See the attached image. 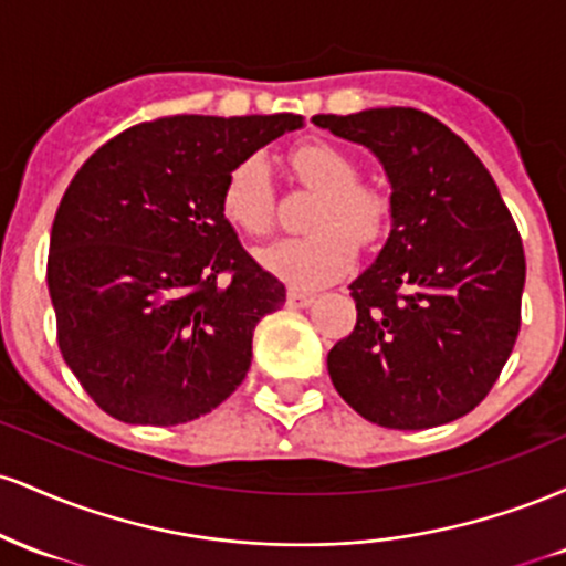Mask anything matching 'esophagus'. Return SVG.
<instances>
[{"mask_svg":"<svg viewBox=\"0 0 566 566\" xmlns=\"http://www.w3.org/2000/svg\"><path fill=\"white\" fill-rule=\"evenodd\" d=\"M316 297L311 292H301V290H290L287 292V305L290 308H308Z\"/></svg>","mask_w":566,"mask_h":566,"instance_id":"esophagus-1","label":"esophagus"}]
</instances>
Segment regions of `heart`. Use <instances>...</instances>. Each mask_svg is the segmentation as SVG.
<instances>
[{
	"instance_id": "obj_1",
	"label": "heart",
	"mask_w": 566,
	"mask_h": 566,
	"mask_svg": "<svg viewBox=\"0 0 566 566\" xmlns=\"http://www.w3.org/2000/svg\"><path fill=\"white\" fill-rule=\"evenodd\" d=\"M305 186L316 188L308 212L311 231L282 237L258 250V263L295 290L327 287L348 274L356 242H378L388 226L391 205L378 188L356 184L359 167L329 143H303L290 157ZM223 216L247 233H265L274 223V188L263 157L233 165L223 184Z\"/></svg>"
}]
</instances>
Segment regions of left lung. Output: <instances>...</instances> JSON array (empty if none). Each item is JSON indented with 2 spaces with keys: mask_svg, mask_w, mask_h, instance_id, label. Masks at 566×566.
Returning <instances> with one entry per match:
<instances>
[{
  "mask_svg": "<svg viewBox=\"0 0 566 566\" xmlns=\"http://www.w3.org/2000/svg\"><path fill=\"white\" fill-rule=\"evenodd\" d=\"M314 125L367 146L391 184V233L350 282L356 327L327 354L333 386L382 428L452 423L490 394L516 343L527 276L516 223L465 140L418 108Z\"/></svg>",
  "mask_w": 566,
  "mask_h": 566,
  "instance_id": "1",
  "label": "left lung"
}]
</instances>
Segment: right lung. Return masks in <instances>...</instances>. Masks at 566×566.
<instances>
[{
    "mask_svg": "<svg viewBox=\"0 0 566 566\" xmlns=\"http://www.w3.org/2000/svg\"><path fill=\"white\" fill-rule=\"evenodd\" d=\"M301 127L297 114L165 116L119 133L74 175L48 287L63 359L103 412L188 423L244 380L255 324L287 290L247 255L220 197L233 165Z\"/></svg>",
    "mask_w": 566,
    "mask_h": 566,
    "instance_id": "obj_1",
    "label": "right lung"
}]
</instances>
